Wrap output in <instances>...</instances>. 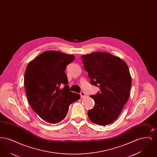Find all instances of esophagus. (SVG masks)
Segmentation results:
<instances>
[{"label":"esophagus","mask_w":157,"mask_h":157,"mask_svg":"<svg viewBox=\"0 0 157 157\" xmlns=\"http://www.w3.org/2000/svg\"><path fill=\"white\" fill-rule=\"evenodd\" d=\"M80 95H81V98H85L86 97V94H85V92H81Z\"/></svg>","instance_id":"obj_1"}]
</instances>
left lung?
Returning a JSON list of instances; mask_svg holds the SVG:
<instances>
[{
    "instance_id": "1",
    "label": "left lung",
    "mask_w": 157,
    "mask_h": 157,
    "mask_svg": "<svg viewBox=\"0 0 157 157\" xmlns=\"http://www.w3.org/2000/svg\"><path fill=\"white\" fill-rule=\"evenodd\" d=\"M83 67L92 85L99 88L95 105L88 112L94 124L105 126L117 119L129 96L131 77L127 63L109 53L97 52L82 55Z\"/></svg>"
}]
</instances>
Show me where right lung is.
Instances as JSON below:
<instances>
[{
    "instance_id": "right-lung-1",
    "label": "right lung",
    "mask_w": 157,
    "mask_h": 157,
    "mask_svg": "<svg viewBox=\"0 0 157 157\" xmlns=\"http://www.w3.org/2000/svg\"><path fill=\"white\" fill-rule=\"evenodd\" d=\"M74 59L73 55L48 51L26 67L24 85L28 101L32 109L48 123L56 124L63 120L70 104L80 98L79 94L69 90L65 72Z\"/></svg>"
}]
</instances>
